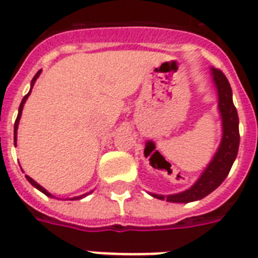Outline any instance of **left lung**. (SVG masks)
<instances>
[{
  "label": "left lung",
  "mask_w": 258,
  "mask_h": 258,
  "mask_svg": "<svg viewBox=\"0 0 258 258\" xmlns=\"http://www.w3.org/2000/svg\"><path fill=\"white\" fill-rule=\"evenodd\" d=\"M213 84L217 89L218 112L221 116L222 137L217 152L214 153L212 161L204 169L199 180L189 189L174 195H156L149 193L158 200H166L168 203H191L211 195L217 189L229 174L230 168L238 153L240 145V132H238V114L232 98V88L225 74L216 68H211Z\"/></svg>",
  "instance_id": "8db88e82"
}]
</instances>
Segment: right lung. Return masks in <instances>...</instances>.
I'll return each instance as SVG.
<instances>
[{"instance_id":"right-lung-1","label":"right lung","mask_w":258,"mask_h":258,"mask_svg":"<svg viewBox=\"0 0 258 258\" xmlns=\"http://www.w3.org/2000/svg\"><path fill=\"white\" fill-rule=\"evenodd\" d=\"M40 74H41V71H40V72H37V74H36V76H34V77H33V80H32V84H30V90H29V93L26 94V96H25L24 98H22V101H21V105H20V108H18V116H17V119H16V122H14V142H17V129H18V123H20V118H21V114H22V109H24V104H25V102H26V100H28L29 94L32 93L33 85H34V82L37 81V78L40 77ZM14 145H16V144H14ZM25 177H26V180H28L29 182H30V184L33 185V186L36 187V189H38V190H40V191H42V193H44V195H46L47 197H51V199H53V197H54V196H53V195H50V193H49V191H47L46 189H45V187H42V186H41L40 184H37L36 181L33 180L32 177H29V176H25ZM89 193H92V191H89ZM89 193H85V195L77 196V197H73V199H72V200H80V199H84V197H85V196H88V195H89Z\"/></svg>"}]
</instances>
